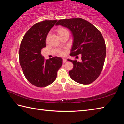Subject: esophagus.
Listing matches in <instances>:
<instances>
[{"label":"esophagus","mask_w":124,"mask_h":124,"mask_svg":"<svg viewBox=\"0 0 124 124\" xmlns=\"http://www.w3.org/2000/svg\"><path fill=\"white\" fill-rule=\"evenodd\" d=\"M67 60L65 59H63V63H65L67 62Z\"/></svg>","instance_id":"1"}]
</instances>
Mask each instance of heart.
I'll return each instance as SVG.
<instances>
[{
    "instance_id": "b5f03b06",
    "label": "heart",
    "mask_w": 124,
    "mask_h": 124,
    "mask_svg": "<svg viewBox=\"0 0 124 124\" xmlns=\"http://www.w3.org/2000/svg\"><path fill=\"white\" fill-rule=\"evenodd\" d=\"M57 32H58V33L59 34V35L61 36L65 33H68V31L67 30V29H66L64 28L61 27L57 29ZM59 54L61 55H63L64 54V52L63 51H61L59 52Z\"/></svg>"
}]
</instances>
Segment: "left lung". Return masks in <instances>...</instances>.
<instances>
[{"instance_id": "1", "label": "left lung", "mask_w": 124, "mask_h": 124, "mask_svg": "<svg viewBox=\"0 0 124 124\" xmlns=\"http://www.w3.org/2000/svg\"><path fill=\"white\" fill-rule=\"evenodd\" d=\"M68 28L72 32L73 41L70 56H81L80 62L68 59L73 64V69L69 71L71 78L84 85L93 83L102 71L106 55V44L101 33L81 18L60 20L56 24Z\"/></svg>"}]
</instances>
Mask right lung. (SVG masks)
<instances>
[{
  "mask_svg": "<svg viewBox=\"0 0 124 124\" xmlns=\"http://www.w3.org/2000/svg\"><path fill=\"white\" fill-rule=\"evenodd\" d=\"M57 20H45L38 22L29 29L21 43L20 64L25 78L38 87H44L56 79L57 71L63 60L59 57L45 60L41 50L46 47L47 36Z\"/></svg>",
  "mask_w": 124,
  "mask_h": 124,
  "instance_id": "add662e5",
  "label": "right lung"
}]
</instances>
